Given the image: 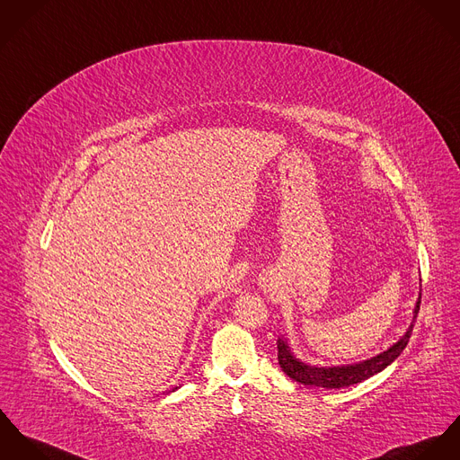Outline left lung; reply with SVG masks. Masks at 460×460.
Here are the masks:
<instances>
[{"instance_id": "1", "label": "left lung", "mask_w": 460, "mask_h": 460, "mask_svg": "<svg viewBox=\"0 0 460 460\" xmlns=\"http://www.w3.org/2000/svg\"><path fill=\"white\" fill-rule=\"evenodd\" d=\"M420 300H421V289L418 293L416 304L412 308L411 324H409L408 330L404 332V335L397 342H394L386 351H381L376 357L367 358V359L357 361V363H348V365H330V367L310 365V363L302 361L300 358L295 357L288 339L284 335H280L279 341H277L279 365L282 367V370L291 379H295L296 383H302L305 386L339 390V388H344V386H351V385L361 383V381L376 376L377 372L385 370L390 363H394L397 358L401 357V353L408 346L409 337H411V332H412L418 310H420Z\"/></svg>"}]
</instances>
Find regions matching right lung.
<instances>
[{"instance_id": "1", "label": "right lung", "mask_w": 460, "mask_h": 460, "mask_svg": "<svg viewBox=\"0 0 460 460\" xmlns=\"http://www.w3.org/2000/svg\"><path fill=\"white\" fill-rule=\"evenodd\" d=\"M174 390H176V388H172V392H174Z\"/></svg>"}]
</instances>
